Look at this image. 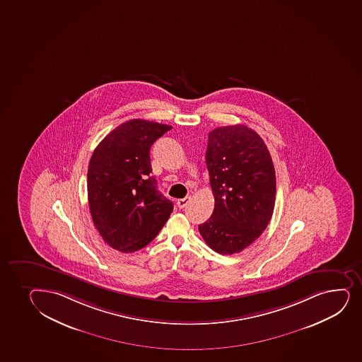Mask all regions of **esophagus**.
<instances>
[{
    "mask_svg": "<svg viewBox=\"0 0 362 362\" xmlns=\"http://www.w3.org/2000/svg\"><path fill=\"white\" fill-rule=\"evenodd\" d=\"M191 197L190 196H187V197H184V199H180L177 201V206L179 208H185L187 204H190Z\"/></svg>",
    "mask_w": 362,
    "mask_h": 362,
    "instance_id": "esophagus-1",
    "label": "esophagus"
}]
</instances>
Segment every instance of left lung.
Instances as JSON below:
<instances>
[{
	"mask_svg": "<svg viewBox=\"0 0 362 362\" xmlns=\"http://www.w3.org/2000/svg\"><path fill=\"white\" fill-rule=\"evenodd\" d=\"M206 165L216 204L199 231L214 252L232 255L257 240L272 218V158L260 136L238 124L209 132Z\"/></svg>",
	"mask_w": 362,
	"mask_h": 362,
	"instance_id": "1",
	"label": "left lung"
}]
</instances>
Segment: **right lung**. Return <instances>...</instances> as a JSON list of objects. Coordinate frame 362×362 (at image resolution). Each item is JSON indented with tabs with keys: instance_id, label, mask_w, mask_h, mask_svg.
Returning a JSON list of instances; mask_svg holds the SVG:
<instances>
[{
	"instance_id": "obj_1",
	"label": "right lung",
	"mask_w": 362,
	"mask_h": 362,
	"mask_svg": "<svg viewBox=\"0 0 362 362\" xmlns=\"http://www.w3.org/2000/svg\"><path fill=\"white\" fill-rule=\"evenodd\" d=\"M172 126L134 119L96 146L88 168L90 213L103 240L122 252L144 248L163 228L173 204L151 175V148Z\"/></svg>"
}]
</instances>
